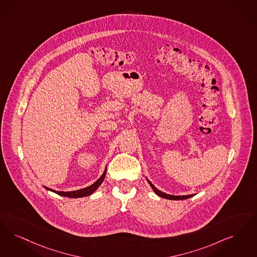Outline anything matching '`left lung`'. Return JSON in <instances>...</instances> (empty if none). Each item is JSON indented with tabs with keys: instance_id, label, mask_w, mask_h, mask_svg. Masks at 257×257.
Wrapping results in <instances>:
<instances>
[{
	"instance_id": "obj_1",
	"label": "left lung",
	"mask_w": 257,
	"mask_h": 257,
	"mask_svg": "<svg viewBox=\"0 0 257 257\" xmlns=\"http://www.w3.org/2000/svg\"><path fill=\"white\" fill-rule=\"evenodd\" d=\"M147 181H148V180H147ZM148 183H149V185H151L152 189L154 190V192L157 194V195L160 196V197H162V198H165V199H168V200H185V199H188V198H190V197L194 196L193 194H191V195L185 196L169 195V194H166V193H164V192L160 191L159 189H157V188L155 187L154 185H152L149 181H148Z\"/></svg>"
}]
</instances>
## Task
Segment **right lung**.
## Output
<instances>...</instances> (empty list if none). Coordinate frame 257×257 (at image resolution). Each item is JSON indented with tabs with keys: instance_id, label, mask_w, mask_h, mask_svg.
I'll return each mask as SVG.
<instances>
[{
	"instance_id": "obj_1",
	"label": "right lung",
	"mask_w": 257,
	"mask_h": 257,
	"mask_svg": "<svg viewBox=\"0 0 257 257\" xmlns=\"http://www.w3.org/2000/svg\"><path fill=\"white\" fill-rule=\"evenodd\" d=\"M106 170H107V168L105 169V171H104L102 176H101L94 184H92V185H90V186H88V187H86V188L79 189V190L69 191V192H63V191L52 190L51 188H48V187H46V186H45V188L48 189V190H51V191L56 193V194H58V195L64 196V197H69V198H81V197H86V196L91 195L92 193H93V192L97 189V187L102 184L103 180H104L105 175H106Z\"/></svg>"
}]
</instances>
